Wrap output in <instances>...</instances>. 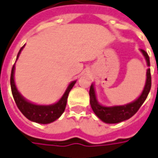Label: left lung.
<instances>
[{
    "mask_svg": "<svg viewBox=\"0 0 158 158\" xmlns=\"http://www.w3.org/2000/svg\"><path fill=\"white\" fill-rule=\"evenodd\" d=\"M141 52L146 59L147 65L150 66L149 56H148L147 52L143 49H141ZM146 76H147L146 83H145V86H144L143 91L141 94V95L133 102L127 103L125 105H119V106L106 107L100 104L97 101V98H96L94 86V84H92L90 86V90H89V95H90V105H91L93 111L100 119L107 124H117V123H119L122 121L129 119L138 111V110L141 108L142 103L145 102L148 94L150 91V88H151L150 69L147 70Z\"/></svg>",
    "mask_w": 158,
    "mask_h": 158,
    "instance_id": "8db88e82",
    "label": "left lung"
}]
</instances>
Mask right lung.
<instances>
[{
	"label": "right lung",
	"mask_w": 158,
	"mask_h": 158,
	"mask_svg": "<svg viewBox=\"0 0 158 158\" xmlns=\"http://www.w3.org/2000/svg\"><path fill=\"white\" fill-rule=\"evenodd\" d=\"M24 45L20 48L17 56V60L24 48ZM14 72H15V64L12 67L10 75V86L12 94L15 100V102L17 104L19 110L23 113L24 117L32 122H36L39 124H49L54 122L61 117V115L64 113L65 110L67 98L69 95V93L72 90V88L76 83V80L72 81V83L68 86L64 95L61 97L57 102L51 104V105H39L30 102L29 101L25 100L21 95V94L18 92L15 80H14Z\"/></svg>",
	"instance_id": "add662e5"
}]
</instances>
